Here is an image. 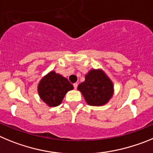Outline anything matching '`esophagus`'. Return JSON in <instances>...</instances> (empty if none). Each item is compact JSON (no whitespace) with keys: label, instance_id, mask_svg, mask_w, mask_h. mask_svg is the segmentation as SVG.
Instances as JSON below:
<instances>
[{"label":"esophagus","instance_id":"obj_1","mask_svg":"<svg viewBox=\"0 0 153 153\" xmlns=\"http://www.w3.org/2000/svg\"><path fill=\"white\" fill-rule=\"evenodd\" d=\"M73 86H74V88L77 89V88H78V83L73 84Z\"/></svg>","mask_w":153,"mask_h":153}]
</instances>
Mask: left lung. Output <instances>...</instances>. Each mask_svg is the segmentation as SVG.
Masks as SVG:
<instances>
[{
  "instance_id": "obj_1",
  "label": "left lung",
  "mask_w": 153,
  "mask_h": 153,
  "mask_svg": "<svg viewBox=\"0 0 153 153\" xmlns=\"http://www.w3.org/2000/svg\"><path fill=\"white\" fill-rule=\"evenodd\" d=\"M78 89L82 92L86 102L91 106H102L112 97L114 85L112 82L100 69H91L85 75V82Z\"/></svg>"
}]
</instances>
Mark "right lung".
<instances>
[{"mask_svg": "<svg viewBox=\"0 0 153 153\" xmlns=\"http://www.w3.org/2000/svg\"><path fill=\"white\" fill-rule=\"evenodd\" d=\"M73 88V85L67 78L52 71L39 82L38 93L47 105L56 107L61 104L65 94Z\"/></svg>", "mask_w": 153, "mask_h": 153, "instance_id": "1", "label": "right lung"}]
</instances>
